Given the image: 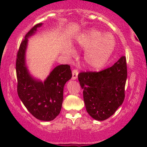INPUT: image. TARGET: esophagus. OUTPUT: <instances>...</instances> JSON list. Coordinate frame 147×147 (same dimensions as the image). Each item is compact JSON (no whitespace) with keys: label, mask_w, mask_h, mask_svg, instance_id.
<instances>
[{"label":"esophagus","mask_w":147,"mask_h":147,"mask_svg":"<svg viewBox=\"0 0 147 147\" xmlns=\"http://www.w3.org/2000/svg\"><path fill=\"white\" fill-rule=\"evenodd\" d=\"M78 69H73L72 70V79L73 80H76L77 78H78Z\"/></svg>","instance_id":"esophagus-1"}]
</instances>
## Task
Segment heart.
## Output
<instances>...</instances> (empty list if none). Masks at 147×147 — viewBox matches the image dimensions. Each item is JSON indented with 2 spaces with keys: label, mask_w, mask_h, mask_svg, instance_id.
<instances>
[{
  "label": "heart",
  "mask_w": 147,
  "mask_h": 147,
  "mask_svg": "<svg viewBox=\"0 0 147 147\" xmlns=\"http://www.w3.org/2000/svg\"><path fill=\"white\" fill-rule=\"evenodd\" d=\"M78 44L87 50L84 55L86 63L93 69L102 67L110 58L115 47V40L111 33L91 29L79 37ZM68 53H72V49Z\"/></svg>",
  "instance_id": "heart-1"
}]
</instances>
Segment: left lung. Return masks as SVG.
Returning <instances> with one entry per match:
<instances>
[{"mask_svg": "<svg viewBox=\"0 0 147 147\" xmlns=\"http://www.w3.org/2000/svg\"><path fill=\"white\" fill-rule=\"evenodd\" d=\"M127 78L125 56L100 72H80L78 80L83 89L86 109L93 119L103 121L115 114L124 102Z\"/></svg>", "mask_w": 147, "mask_h": 147, "instance_id": "1", "label": "left lung"}]
</instances>
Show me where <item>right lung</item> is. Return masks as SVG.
<instances>
[{
  "mask_svg": "<svg viewBox=\"0 0 147 147\" xmlns=\"http://www.w3.org/2000/svg\"><path fill=\"white\" fill-rule=\"evenodd\" d=\"M38 23L31 28L22 40L17 53L16 69L19 98L30 113L42 121H51L60 114L63 101L65 84L72 78L69 65L56 67L44 82L31 78L25 64L28 38L40 27Z\"/></svg>",
  "mask_w": 147,
  "mask_h": 147,
  "instance_id": "1",
  "label": "right lung"
}]
</instances>
